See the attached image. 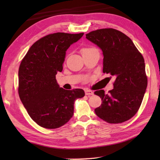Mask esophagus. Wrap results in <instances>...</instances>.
I'll use <instances>...</instances> for the list:
<instances>
[{
  "label": "esophagus",
  "instance_id": "obj_1",
  "mask_svg": "<svg viewBox=\"0 0 160 160\" xmlns=\"http://www.w3.org/2000/svg\"><path fill=\"white\" fill-rule=\"evenodd\" d=\"M85 92L86 95H92V94H94L92 90H85Z\"/></svg>",
  "mask_w": 160,
  "mask_h": 160
}]
</instances>
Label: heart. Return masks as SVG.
Wrapping results in <instances>:
<instances>
[{"instance_id": "heart-1", "label": "heart", "mask_w": 160, "mask_h": 160, "mask_svg": "<svg viewBox=\"0 0 160 160\" xmlns=\"http://www.w3.org/2000/svg\"><path fill=\"white\" fill-rule=\"evenodd\" d=\"M92 49H93V48H82V52L83 53H85V52H88V51H90Z\"/></svg>"}]
</instances>
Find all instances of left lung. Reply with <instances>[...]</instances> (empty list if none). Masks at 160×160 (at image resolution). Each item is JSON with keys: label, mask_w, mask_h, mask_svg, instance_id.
<instances>
[{"label": "left lung", "mask_w": 160, "mask_h": 160, "mask_svg": "<svg viewBox=\"0 0 160 160\" xmlns=\"http://www.w3.org/2000/svg\"><path fill=\"white\" fill-rule=\"evenodd\" d=\"M86 38L102 51L103 72L116 78L109 94L103 90L94 92L102 101L95 113L109 123L129 120L138 111L148 85L142 54L128 36L114 29H97Z\"/></svg>", "instance_id": "obj_1"}]
</instances>
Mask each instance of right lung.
I'll return each instance as SVG.
<instances>
[{"instance_id": "add662e5", "label": "right lung", "mask_w": 160, "mask_h": 160, "mask_svg": "<svg viewBox=\"0 0 160 160\" xmlns=\"http://www.w3.org/2000/svg\"><path fill=\"white\" fill-rule=\"evenodd\" d=\"M84 33L57 32L38 40L21 61L18 93L28 114L45 128H58L72 118L75 99L85 96L82 89L60 88L56 75L63 70L66 51Z\"/></svg>"}]
</instances>
